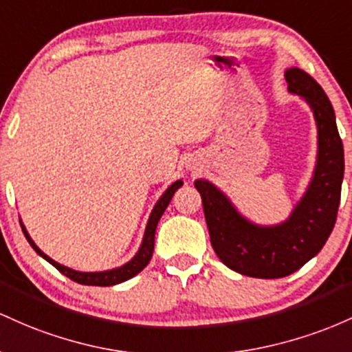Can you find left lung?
Masks as SVG:
<instances>
[{
    "instance_id": "obj_1",
    "label": "left lung",
    "mask_w": 352,
    "mask_h": 352,
    "mask_svg": "<svg viewBox=\"0 0 352 352\" xmlns=\"http://www.w3.org/2000/svg\"><path fill=\"white\" fill-rule=\"evenodd\" d=\"M287 91L313 109L318 126V160L313 179L291 216L276 226H259L239 214L229 197L206 179L195 186L203 199L212 250L229 270L250 278L276 279L293 274L313 259L333 232L344 177V149L333 104L306 71L284 73Z\"/></svg>"
}]
</instances>
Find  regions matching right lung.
Segmentation results:
<instances>
[{"label":"right lung","instance_id":"right-lung-1","mask_svg":"<svg viewBox=\"0 0 352 352\" xmlns=\"http://www.w3.org/2000/svg\"><path fill=\"white\" fill-rule=\"evenodd\" d=\"M181 186H183V181L181 179L175 181L171 186L166 189L164 195L157 199V203L155 204V208H153V211H151V216H149V219H148V224H146L143 243H141V248H140V251L136 252V256H134L131 261L123 264V266L114 267V270H109V271L81 272V271H74V270H71V267L63 266V264L56 263L54 259H51L50 256H46L45 252L39 250L36 244H34V241L31 239V236L28 234L25 224H23L21 221H19V224H21L23 232H25L28 243L31 244V248H33V250L36 251L43 259H46L50 264H53V266L56 267L59 272H63L66 278L73 279V281L78 284H86V286H114V284H120V283L128 281V279H131L133 276L138 274V272L143 271L144 267L148 266V263L151 261L153 251H155V232H156L157 221L161 219V216H163L166 208H168L169 201L173 199L175 192Z\"/></svg>","mask_w":352,"mask_h":352}]
</instances>
